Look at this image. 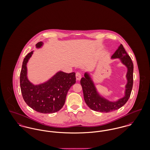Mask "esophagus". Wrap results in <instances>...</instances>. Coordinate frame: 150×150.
<instances>
[{
	"label": "esophagus",
	"mask_w": 150,
	"mask_h": 150,
	"mask_svg": "<svg viewBox=\"0 0 150 150\" xmlns=\"http://www.w3.org/2000/svg\"><path fill=\"white\" fill-rule=\"evenodd\" d=\"M81 78V75L80 72H76V79L77 81H80Z\"/></svg>",
	"instance_id": "obj_1"
}]
</instances>
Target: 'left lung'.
<instances>
[{
  "mask_svg": "<svg viewBox=\"0 0 150 150\" xmlns=\"http://www.w3.org/2000/svg\"><path fill=\"white\" fill-rule=\"evenodd\" d=\"M119 58L127 68V83L126 85L124 97L115 102H111L101 96L95 86L93 81L88 73L84 74V77L81 80V84L84 99L87 105L93 111L101 112H109L115 111L126 103L131 95L133 86L134 65L130 57L121 44L111 57V59Z\"/></svg>",
  "mask_w": 150,
  "mask_h": 150,
  "instance_id": "8db88e82",
  "label": "left lung"
}]
</instances>
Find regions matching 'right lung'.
Segmentation results:
<instances>
[{"instance_id":"obj_1","label":"right lung","mask_w":150,"mask_h":150,"mask_svg":"<svg viewBox=\"0 0 150 150\" xmlns=\"http://www.w3.org/2000/svg\"><path fill=\"white\" fill-rule=\"evenodd\" d=\"M42 42L36 45L40 48ZM33 51L28 53L24 59L20 74V85L23 99L35 111L43 113H54L64 105L67 92L76 83L75 73H66L59 71L46 82L34 85L27 78V63Z\"/></svg>"}]
</instances>
